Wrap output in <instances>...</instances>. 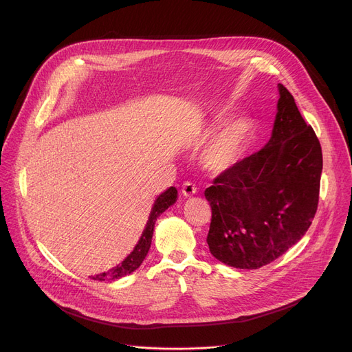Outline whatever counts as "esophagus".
I'll use <instances>...</instances> for the list:
<instances>
[{"label": "esophagus", "mask_w": 352, "mask_h": 352, "mask_svg": "<svg viewBox=\"0 0 352 352\" xmlns=\"http://www.w3.org/2000/svg\"><path fill=\"white\" fill-rule=\"evenodd\" d=\"M181 191H182V195H184V197H192V195L197 192V186H195L192 182L186 181V182H184Z\"/></svg>", "instance_id": "1"}]
</instances>
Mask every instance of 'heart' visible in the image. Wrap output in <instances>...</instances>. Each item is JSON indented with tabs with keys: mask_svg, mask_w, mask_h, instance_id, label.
Here are the masks:
<instances>
[{
	"mask_svg": "<svg viewBox=\"0 0 352 352\" xmlns=\"http://www.w3.org/2000/svg\"><path fill=\"white\" fill-rule=\"evenodd\" d=\"M248 140L249 126L246 122L233 120L223 124L202 151L204 167L212 174L229 170L242 157Z\"/></svg>",
	"mask_w": 352,
	"mask_h": 352,
	"instance_id": "heart-1",
	"label": "heart"
}]
</instances>
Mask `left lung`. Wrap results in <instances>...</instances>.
Returning <instances> with one entry per match:
<instances>
[{"instance_id": "8db88e82", "label": "left lung", "mask_w": 352, "mask_h": 352, "mask_svg": "<svg viewBox=\"0 0 352 352\" xmlns=\"http://www.w3.org/2000/svg\"><path fill=\"white\" fill-rule=\"evenodd\" d=\"M280 99L269 143L205 190L212 209L208 246L236 269H259L296 245L317 212L322 153L292 93Z\"/></svg>"}]
</instances>
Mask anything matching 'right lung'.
I'll list each match as a JSON object with an SVG mask.
<instances>
[{
  "mask_svg": "<svg viewBox=\"0 0 352 352\" xmlns=\"http://www.w3.org/2000/svg\"><path fill=\"white\" fill-rule=\"evenodd\" d=\"M177 188L175 186H170V188L162 192L154 202V206L151 209V214L148 217L146 229L143 230V235L140 238L138 243L135 245V248L133 249V252L126 257V259L113 269H110L109 272L96 274L95 280H100V282H111V280H117L120 277H124L130 273H133L135 269H138V266L143 263V261L146 259V256L148 253V249L151 246V238H153V232H154V225L157 218L164 212V210L168 209V206H171L173 204H175L177 201Z\"/></svg>",
  "mask_w": 352,
  "mask_h": 352,
  "instance_id": "right-lung-1",
  "label": "right lung"
}]
</instances>
